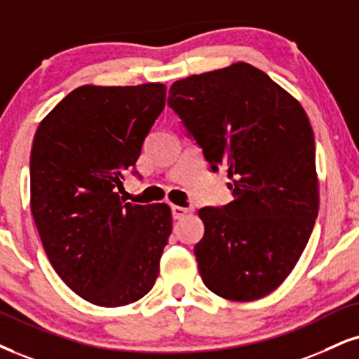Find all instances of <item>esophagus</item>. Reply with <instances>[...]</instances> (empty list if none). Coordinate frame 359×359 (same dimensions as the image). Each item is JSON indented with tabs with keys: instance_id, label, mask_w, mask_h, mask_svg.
<instances>
[{
	"instance_id": "obj_1",
	"label": "esophagus",
	"mask_w": 359,
	"mask_h": 359,
	"mask_svg": "<svg viewBox=\"0 0 359 359\" xmlns=\"http://www.w3.org/2000/svg\"><path fill=\"white\" fill-rule=\"evenodd\" d=\"M188 213H189L188 208L178 206V205H171V215H172V218H175V219H183Z\"/></svg>"
}]
</instances>
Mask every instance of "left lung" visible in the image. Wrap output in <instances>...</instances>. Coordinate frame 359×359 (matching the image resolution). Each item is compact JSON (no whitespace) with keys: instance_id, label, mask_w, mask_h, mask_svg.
Wrapping results in <instances>:
<instances>
[{"instance_id":"obj_1","label":"left lung","mask_w":359,"mask_h":359,"mask_svg":"<svg viewBox=\"0 0 359 359\" xmlns=\"http://www.w3.org/2000/svg\"><path fill=\"white\" fill-rule=\"evenodd\" d=\"M168 104L223 166L233 201L198 211L194 246L208 290L231 302L273 293L308 245L320 208L315 135L298 100L248 63L193 74L170 88Z\"/></svg>"}]
</instances>
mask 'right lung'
I'll list each match as a JSON object with an SVG mask.
<instances>
[{
    "mask_svg": "<svg viewBox=\"0 0 359 359\" xmlns=\"http://www.w3.org/2000/svg\"><path fill=\"white\" fill-rule=\"evenodd\" d=\"M165 100L161 83L79 86L34 135L31 213L43 248L57 276L98 306L138 302L158 278L170 206L131 205L119 189Z\"/></svg>",
    "mask_w": 359,
    "mask_h": 359,
    "instance_id": "obj_1",
    "label": "right lung"
}]
</instances>
